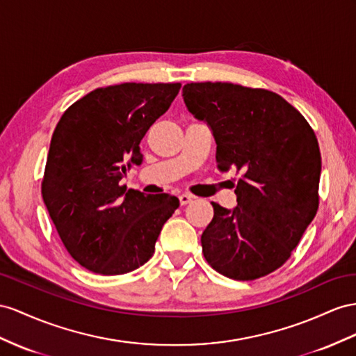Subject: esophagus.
<instances>
[{
  "mask_svg": "<svg viewBox=\"0 0 356 356\" xmlns=\"http://www.w3.org/2000/svg\"><path fill=\"white\" fill-rule=\"evenodd\" d=\"M179 202H180V204H181V206H185V204H188V203L193 202V195H189V194H181V195H179Z\"/></svg>",
  "mask_w": 356,
  "mask_h": 356,
  "instance_id": "1",
  "label": "esophagus"
}]
</instances>
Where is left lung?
<instances>
[{
    "label": "left lung",
    "mask_w": 356,
    "mask_h": 356,
    "mask_svg": "<svg viewBox=\"0 0 356 356\" xmlns=\"http://www.w3.org/2000/svg\"><path fill=\"white\" fill-rule=\"evenodd\" d=\"M181 91L189 113L211 126L218 168L241 176L233 211L212 203L204 259L232 280L265 277L289 260L316 216L322 170L316 134L269 90L191 83Z\"/></svg>",
    "instance_id": "obj_1"
}]
</instances>
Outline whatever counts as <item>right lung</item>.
Masks as SVG:
<instances>
[{
    "instance_id": "add662e5",
    "label": "right lung",
    "mask_w": 356,
    "mask_h": 356,
    "mask_svg": "<svg viewBox=\"0 0 356 356\" xmlns=\"http://www.w3.org/2000/svg\"><path fill=\"white\" fill-rule=\"evenodd\" d=\"M180 84L124 83L96 88L70 105L52 134L42 197L67 252L102 275L138 269L153 256L162 225L179 207L170 194L120 186L140 143Z\"/></svg>"
}]
</instances>
